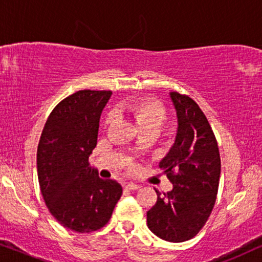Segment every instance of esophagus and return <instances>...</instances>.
Wrapping results in <instances>:
<instances>
[{
  "mask_svg": "<svg viewBox=\"0 0 262 262\" xmlns=\"http://www.w3.org/2000/svg\"><path fill=\"white\" fill-rule=\"evenodd\" d=\"M127 188H128V189H130V190H137V189H139V188H140V186H139V184H135V183L129 182V183L127 184Z\"/></svg>",
  "mask_w": 262,
  "mask_h": 262,
  "instance_id": "1",
  "label": "esophagus"
}]
</instances>
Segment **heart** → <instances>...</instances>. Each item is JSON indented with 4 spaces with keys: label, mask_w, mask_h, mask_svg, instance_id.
Instances as JSON below:
<instances>
[{
    "label": "heart",
    "mask_w": 262,
    "mask_h": 262,
    "mask_svg": "<svg viewBox=\"0 0 262 262\" xmlns=\"http://www.w3.org/2000/svg\"><path fill=\"white\" fill-rule=\"evenodd\" d=\"M125 111L134 118L141 132L156 133L166 120V110L158 100L155 99H139L125 105ZM114 120L113 114L106 117L105 124L109 125Z\"/></svg>",
    "instance_id": "heart-1"
}]
</instances>
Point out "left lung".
I'll return each instance as SVG.
<instances>
[{"mask_svg":"<svg viewBox=\"0 0 262 262\" xmlns=\"http://www.w3.org/2000/svg\"><path fill=\"white\" fill-rule=\"evenodd\" d=\"M177 115V133L172 147L160 160L172 183L147 212V226L167 242H184L206 224L221 177L218 144L206 116L190 97L170 92Z\"/></svg>","mask_w":262,"mask_h":262,"instance_id":"1","label":"left lung"}]
</instances>
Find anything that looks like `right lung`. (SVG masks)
I'll list each match as a JSON object with an SVG mask.
<instances>
[{
    "instance_id": "1",
    "label": "right lung",
    "mask_w": 262,
    "mask_h": 262,
    "mask_svg": "<svg viewBox=\"0 0 262 262\" xmlns=\"http://www.w3.org/2000/svg\"><path fill=\"white\" fill-rule=\"evenodd\" d=\"M111 95L81 90L64 98L51 111L38 144V181L45 204L56 221L75 232L103 228L122 195L120 183L100 179L89 163Z\"/></svg>"
}]
</instances>
